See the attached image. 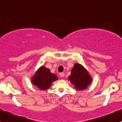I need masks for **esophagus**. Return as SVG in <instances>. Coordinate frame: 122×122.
I'll list each match as a JSON object with an SVG mask.
<instances>
[{
    "label": "esophagus",
    "instance_id": "1",
    "mask_svg": "<svg viewBox=\"0 0 122 122\" xmlns=\"http://www.w3.org/2000/svg\"><path fill=\"white\" fill-rule=\"evenodd\" d=\"M60 76L61 77H64L65 76V73L64 72H61V73H60Z\"/></svg>",
    "mask_w": 122,
    "mask_h": 122
}]
</instances>
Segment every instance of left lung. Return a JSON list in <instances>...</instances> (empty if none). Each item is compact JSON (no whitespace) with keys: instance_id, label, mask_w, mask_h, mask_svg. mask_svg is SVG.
I'll return each instance as SVG.
<instances>
[{"instance_id":"1","label":"left lung","mask_w":122,"mask_h":122,"mask_svg":"<svg viewBox=\"0 0 122 122\" xmlns=\"http://www.w3.org/2000/svg\"><path fill=\"white\" fill-rule=\"evenodd\" d=\"M68 79L78 91H83L86 89L92 82V77L88 71L79 63L74 65Z\"/></svg>"}]
</instances>
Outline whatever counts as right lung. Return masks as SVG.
Wrapping results in <instances>:
<instances>
[{
  "label": "right lung",
  "instance_id": "obj_1",
  "mask_svg": "<svg viewBox=\"0 0 122 122\" xmlns=\"http://www.w3.org/2000/svg\"><path fill=\"white\" fill-rule=\"evenodd\" d=\"M57 79L56 75L51 73L49 68L43 66L36 72L31 82L40 89L46 90L50 88L52 82Z\"/></svg>",
  "mask_w": 122,
  "mask_h": 122
}]
</instances>
